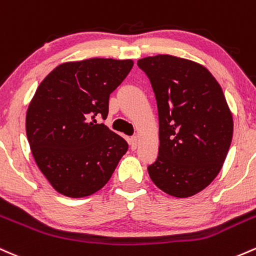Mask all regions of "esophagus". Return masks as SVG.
<instances>
[{
	"label": "esophagus",
	"mask_w": 256,
	"mask_h": 256,
	"mask_svg": "<svg viewBox=\"0 0 256 256\" xmlns=\"http://www.w3.org/2000/svg\"><path fill=\"white\" fill-rule=\"evenodd\" d=\"M130 146H131V150H136L137 146H138V137H137V136L131 137Z\"/></svg>",
	"instance_id": "esophagus-1"
}]
</instances>
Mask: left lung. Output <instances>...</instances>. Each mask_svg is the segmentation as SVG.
Masks as SVG:
<instances>
[{"mask_svg":"<svg viewBox=\"0 0 256 256\" xmlns=\"http://www.w3.org/2000/svg\"><path fill=\"white\" fill-rule=\"evenodd\" d=\"M156 94L158 158L152 181L168 194L186 198L209 186L228 153L232 114L222 88L200 64L169 54L137 62Z\"/></svg>","mask_w":256,"mask_h":256,"instance_id":"8db88e82","label":"left lung"}]
</instances>
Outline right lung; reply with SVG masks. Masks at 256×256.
Here are the masks:
<instances>
[{
	"mask_svg": "<svg viewBox=\"0 0 256 256\" xmlns=\"http://www.w3.org/2000/svg\"><path fill=\"white\" fill-rule=\"evenodd\" d=\"M134 62L92 58L58 66L36 90L26 136L38 169L57 192L81 198L100 190L128 152L106 119L109 96Z\"/></svg>",
	"mask_w": 256,
	"mask_h": 256,
	"instance_id": "1",
	"label": "right lung"
}]
</instances>
